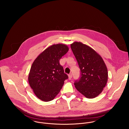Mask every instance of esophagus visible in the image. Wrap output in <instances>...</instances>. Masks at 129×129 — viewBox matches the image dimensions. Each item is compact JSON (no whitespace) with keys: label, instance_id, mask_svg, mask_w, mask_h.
Wrapping results in <instances>:
<instances>
[{"label":"esophagus","instance_id":"obj_1","mask_svg":"<svg viewBox=\"0 0 129 129\" xmlns=\"http://www.w3.org/2000/svg\"><path fill=\"white\" fill-rule=\"evenodd\" d=\"M72 76H73L72 74H69V79H71L72 78Z\"/></svg>","mask_w":129,"mask_h":129}]
</instances>
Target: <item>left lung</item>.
<instances>
[{
	"mask_svg": "<svg viewBox=\"0 0 129 129\" xmlns=\"http://www.w3.org/2000/svg\"><path fill=\"white\" fill-rule=\"evenodd\" d=\"M80 70V78L74 82L76 89L87 98H94L103 90L108 80V71L102 59L95 50L81 42L71 45Z\"/></svg>",
	"mask_w": 129,
	"mask_h": 129,
	"instance_id": "obj_1",
	"label": "left lung"
}]
</instances>
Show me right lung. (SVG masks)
<instances>
[{"instance_id":"right-lung-1","label":"right lung","mask_w":129,"mask_h":129,"mask_svg":"<svg viewBox=\"0 0 129 129\" xmlns=\"http://www.w3.org/2000/svg\"><path fill=\"white\" fill-rule=\"evenodd\" d=\"M62 44L53 45L38 56L28 76L30 87L37 97L48 102L53 100L61 89L68 76L64 73L59 59L69 51Z\"/></svg>"}]
</instances>
